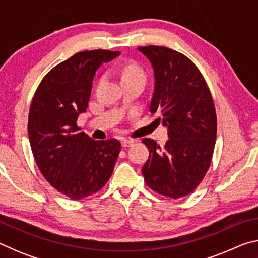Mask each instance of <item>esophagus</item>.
<instances>
[{"label": "esophagus", "mask_w": 258, "mask_h": 258, "mask_svg": "<svg viewBox=\"0 0 258 258\" xmlns=\"http://www.w3.org/2000/svg\"><path fill=\"white\" fill-rule=\"evenodd\" d=\"M133 143H134V141H132V140L124 139L123 141H121V146H123V148H127V147L133 146Z\"/></svg>", "instance_id": "esophagus-1"}]
</instances>
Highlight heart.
I'll use <instances>...</instances> for the list:
<instances>
[{
    "label": "heart",
    "instance_id": "b5f03b06",
    "mask_svg": "<svg viewBox=\"0 0 258 258\" xmlns=\"http://www.w3.org/2000/svg\"><path fill=\"white\" fill-rule=\"evenodd\" d=\"M119 74H120L121 82L138 80L145 83L147 78V74L145 69H143L141 64L135 62V61H128V62H125L123 66H121Z\"/></svg>",
    "mask_w": 258,
    "mask_h": 258
}]
</instances>
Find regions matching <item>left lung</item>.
<instances>
[{"instance_id": "left-lung-1", "label": "left lung", "mask_w": 258, "mask_h": 258, "mask_svg": "<svg viewBox=\"0 0 258 258\" xmlns=\"http://www.w3.org/2000/svg\"><path fill=\"white\" fill-rule=\"evenodd\" d=\"M155 71L150 111L158 112L167 126L164 147L145 138L149 158L142 167L146 184L165 197L190 195L204 180L212 163L217 118L206 81L187 58L165 46H140Z\"/></svg>"}]
</instances>
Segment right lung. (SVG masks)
Wrapping results in <instances>:
<instances>
[{
	"label": "right lung",
	"mask_w": 258,
	"mask_h": 258,
	"mask_svg": "<svg viewBox=\"0 0 258 258\" xmlns=\"http://www.w3.org/2000/svg\"><path fill=\"white\" fill-rule=\"evenodd\" d=\"M119 51L87 50L56 64L36 89L28 115V137L36 165L60 194L80 200L107 184L120 152L116 139L97 141L80 132L95 71Z\"/></svg>",
	"instance_id": "add662e5"
}]
</instances>
